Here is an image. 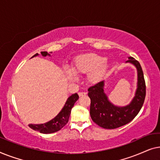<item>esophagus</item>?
Listing matches in <instances>:
<instances>
[{"instance_id":"34e87169","label":"esophagus","mask_w":160,"mask_h":160,"mask_svg":"<svg viewBox=\"0 0 160 160\" xmlns=\"http://www.w3.org/2000/svg\"><path fill=\"white\" fill-rule=\"evenodd\" d=\"M87 95V92H78V95H79V97H82V96L84 95Z\"/></svg>"}]
</instances>
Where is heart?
Here are the masks:
<instances>
[{
    "mask_svg": "<svg viewBox=\"0 0 160 160\" xmlns=\"http://www.w3.org/2000/svg\"><path fill=\"white\" fill-rule=\"evenodd\" d=\"M106 68V59L95 54H83L76 58L73 66L76 74H86L91 72L88 79L91 83H96L100 79ZM68 76L71 79L74 78L73 74L68 72Z\"/></svg>",
    "mask_w": 160,
    "mask_h": 160,
    "instance_id": "obj_1",
    "label": "heart"
}]
</instances>
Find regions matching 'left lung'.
<instances>
[{
  "instance_id": "obj_1",
  "label": "left lung",
  "mask_w": 160,
  "mask_h": 160,
  "mask_svg": "<svg viewBox=\"0 0 160 160\" xmlns=\"http://www.w3.org/2000/svg\"><path fill=\"white\" fill-rule=\"evenodd\" d=\"M128 62L135 65L138 70V89L134 99L125 107L113 106L107 99L103 92L104 82H100L89 87L88 96L91 100L90 116L92 121L105 129H116L130 122L138 115L146 98V82L139 62L129 58Z\"/></svg>"
}]
</instances>
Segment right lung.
Here are the masks:
<instances>
[{
  "instance_id": "1",
  "label": "right lung",
  "mask_w": 160,
  "mask_h": 160,
  "mask_svg": "<svg viewBox=\"0 0 160 160\" xmlns=\"http://www.w3.org/2000/svg\"><path fill=\"white\" fill-rule=\"evenodd\" d=\"M41 53L43 56H47V54H49L47 52H41ZM38 54V53H36L32 58L37 56ZM78 98L79 97H78L77 93H75L71 96H70L68 98L64 107H63L60 112L58 113V115L57 117H54L53 119H52L51 121L48 122L47 123L41 124H28V126L31 129H32V130L38 131V132L41 133H45V134L58 132V131L61 130L68 122L71 109L73 107L74 103L77 101Z\"/></svg>"
}]
</instances>
